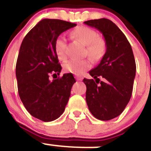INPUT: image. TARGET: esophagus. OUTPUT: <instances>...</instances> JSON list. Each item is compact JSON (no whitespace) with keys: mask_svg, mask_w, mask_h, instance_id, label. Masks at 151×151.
I'll return each mask as SVG.
<instances>
[{"mask_svg":"<svg viewBox=\"0 0 151 151\" xmlns=\"http://www.w3.org/2000/svg\"><path fill=\"white\" fill-rule=\"evenodd\" d=\"M76 80H78V81H81L82 79H83V77L78 76H76Z\"/></svg>","mask_w":151,"mask_h":151,"instance_id":"esophagus-1","label":"esophagus"}]
</instances>
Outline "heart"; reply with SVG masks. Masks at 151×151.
Segmentation results:
<instances>
[{
	"label": "heart",
	"mask_w": 151,
	"mask_h": 151,
	"mask_svg": "<svg viewBox=\"0 0 151 151\" xmlns=\"http://www.w3.org/2000/svg\"><path fill=\"white\" fill-rule=\"evenodd\" d=\"M71 35L77 41L86 45V54L93 60H99L106 51L104 40L99 37L97 32L86 26H79L72 31ZM55 52L58 59L63 61L67 58L66 39L64 36L59 35L55 41ZM91 67L89 60H70L64 64V70L67 73L76 75L83 74Z\"/></svg>",
	"instance_id": "heart-1"
}]
</instances>
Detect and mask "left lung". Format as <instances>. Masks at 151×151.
Returning <instances> with one entry per match:
<instances>
[{"label":"left lung","instance_id":"8db88e82","mask_svg":"<svg viewBox=\"0 0 151 151\" xmlns=\"http://www.w3.org/2000/svg\"><path fill=\"white\" fill-rule=\"evenodd\" d=\"M84 23L103 34L106 47L100 63L89 71L96 81L83 79L86 100L96 119L109 120L121 114L131 97L136 76L134 53L125 35L112 21L100 18Z\"/></svg>","mask_w":151,"mask_h":151}]
</instances>
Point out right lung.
<instances>
[{"instance_id":"1","label":"right lung","mask_w":151,"mask_h":151,"mask_svg":"<svg viewBox=\"0 0 151 151\" xmlns=\"http://www.w3.org/2000/svg\"><path fill=\"white\" fill-rule=\"evenodd\" d=\"M76 24L58 19L40 21L22 41L16 63L21 100L34 117L44 122L58 119L65 110L76 79L72 73L59 75L62 66L55 52V41Z\"/></svg>"}]
</instances>
